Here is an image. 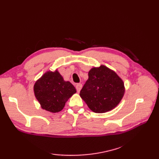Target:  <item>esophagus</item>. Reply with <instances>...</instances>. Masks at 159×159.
<instances>
[{
    "instance_id": "obj_1",
    "label": "esophagus",
    "mask_w": 159,
    "mask_h": 159,
    "mask_svg": "<svg viewBox=\"0 0 159 159\" xmlns=\"http://www.w3.org/2000/svg\"><path fill=\"white\" fill-rule=\"evenodd\" d=\"M81 88H82V84H78L75 85V88H76V90L78 92H80Z\"/></svg>"
}]
</instances>
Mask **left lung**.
<instances>
[{
    "instance_id": "1",
    "label": "left lung",
    "mask_w": 159,
    "mask_h": 159,
    "mask_svg": "<svg viewBox=\"0 0 159 159\" xmlns=\"http://www.w3.org/2000/svg\"><path fill=\"white\" fill-rule=\"evenodd\" d=\"M80 91V96L95 113H102L115 108L125 93L124 84L116 73L107 67L93 68Z\"/></svg>"
}]
</instances>
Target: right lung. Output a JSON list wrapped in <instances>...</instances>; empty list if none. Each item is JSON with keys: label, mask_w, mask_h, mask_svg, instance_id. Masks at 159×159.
Wrapping results in <instances>:
<instances>
[{"label": "right lung", "mask_w": 159, "mask_h": 159, "mask_svg": "<svg viewBox=\"0 0 159 159\" xmlns=\"http://www.w3.org/2000/svg\"><path fill=\"white\" fill-rule=\"evenodd\" d=\"M34 91L42 108L52 113L62 110L68 99L76 92L74 86L65 81L57 70L43 75L35 83Z\"/></svg>", "instance_id": "1"}]
</instances>
